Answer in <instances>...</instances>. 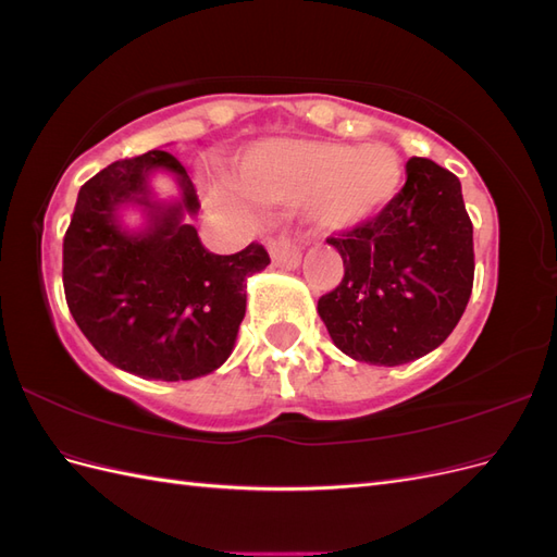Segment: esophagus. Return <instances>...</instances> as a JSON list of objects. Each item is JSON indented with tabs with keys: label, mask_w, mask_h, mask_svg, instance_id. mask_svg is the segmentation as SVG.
I'll return each mask as SVG.
<instances>
[{
	"label": "esophagus",
	"mask_w": 557,
	"mask_h": 557,
	"mask_svg": "<svg viewBox=\"0 0 557 557\" xmlns=\"http://www.w3.org/2000/svg\"><path fill=\"white\" fill-rule=\"evenodd\" d=\"M267 248H269V256H272V262L276 267L295 269L299 264V258H301L299 246L293 237H288V234H281V237H276V239H269Z\"/></svg>",
	"instance_id": "34e87169"
}]
</instances>
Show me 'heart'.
Returning a JSON list of instances; mask_svg holds the SVG:
<instances>
[{
  "mask_svg": "<svg viewBox=\"0 0 557 557\" xmlns=\"http://www.w3.org/2000/svg\"><path fill=\"white\" fill-rule=\"evenodd\" d=\"M404 166L385 144L348 146L336 141H269L252 150L234 188L256 205H307L311 221L327 232L364 225L393 205L401 190ZM221 207L248 213L230 195H215Z\"/></svg>",
  "mask_w": 557,
  "mask_h": 557,
  "instance_id": "1",
  "label": "heart"
}]
</instances>
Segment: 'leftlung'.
<instances>
[{
  "mask_svg": "<svg viewBox=\"0 0 557 557\" xmlns=\"http://www.w3.org/2000/svg\"><path fill=\"white\" fill-rule=\"evenodd\" d=\"M344 278L318 299L334 346L369 364L428 356L458 325L474 285V227L458 176L428 158L374 221L330 237Z\"/></svg>",
  "mask_w": 557,
  "mask_h": 557,
  "instance_id": "left-lung-1",
  "label": "left lung"
}]
</instances>
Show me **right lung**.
Wrapping results in <instances>:
<instances>
[{
  "label": "right lung",
  "instance_id": "right-lung-1",
  "mask_svg": "<svg viewBox=\"0 0 557 557\" xmlns=\"http://www.w3.org/2000/svg\"><path fill=\"white\" fill-rule=\"evenodd\" d=\"M158 169L180 183L174 206L149 199ZM123 203L147 209L144 231L120 225ZM197 209L188 172L166 150L117 160L81 185L62 244L66 307L99 356L129 374L190 381L221 367L246 313V278L269 264L256 242L234 256L209 252L183 223Z\"/></svg>",
  "mask_w": 557,
  "mask_h": 557
}]
</instances>
